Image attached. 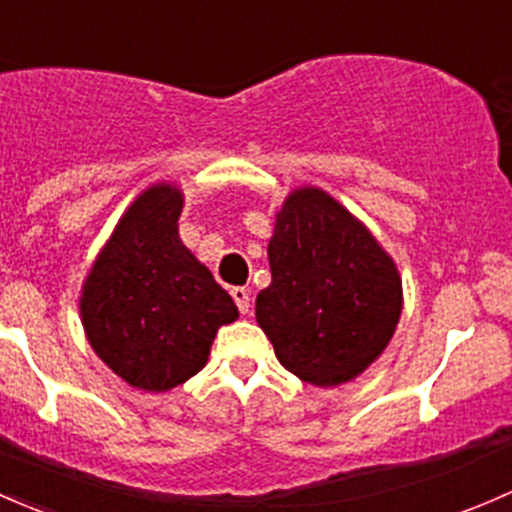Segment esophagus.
Returning a JSON list of instances; mask_svg holds the SVG:
<instances>
[{
	"instance_id": "34e87169",
	"label": "esophagus",
	"mask_w": 512,
	"mask_h": 512,
	"mask_svg": "<svg viewBox=\"0 0 512 512\" xmlns=\"http://www.w3.org/2000/svg\"><path fill=\"white\" fill-rule=\"evenodd\" d=\"M231 298H234V303L239 305V313H249L251 295H249V291H246V288H241V286L231 288Z\"/></svg>"
}]
</instances>
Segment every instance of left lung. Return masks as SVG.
Listing matches in <instances>:
<instances>
[{
    "label": "left lung",
    "instance_id": "1",
    "mask_svg": "<svg viewBox=\"0 0 512 512\" xmlns=\"http://www.w3.org/2000/svg\"><path fill=\"white\" fill-rule=\"evenodd\" d=\"M256 320L278 362L318 387L355 379L392 340L402 281L374 236L323 189H295L268 241Z\"/></svg>",
    "mask_w": 512,
    "mask_h": 512
}]
</instances>
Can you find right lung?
<instances>
[{
  "mask_svg": "<svg viewBox=\"0 0 512 512\" xmlns=\"http://www.w3.org/2000/svg\"><path fill=\"white\" fill-rule=\"evenodd\" d=\"M182 192H142L93 263L81 298L91 347L133 387L167 392L207 365L221 325L239 318L231 295L179 241Z\"/></svg>",
  "mask_w": 512,
  "mask_h": 512,
  "instance_id": "right-lung-1",
  "label": "right lung"
}]
</instances>
